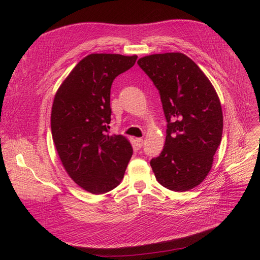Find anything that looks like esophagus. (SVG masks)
<instances>
[{
	"mask_svg": "<svg viewBox=\"0 0 260 260\" xmlns=\"http://www.w3.org/2000/svg\"><path fill=\"white\" fill-rule=\"evenodd\" d=\"M135 143H136V146H137L138 148H141V147H142V145H143V139L137 138V139L135 140Z\"/></svg>",
	"mask_w": 260,
	"mask_h": 260,
	"instance_id": "34e87169",
	"label": "esophagus"
}]
</instances>
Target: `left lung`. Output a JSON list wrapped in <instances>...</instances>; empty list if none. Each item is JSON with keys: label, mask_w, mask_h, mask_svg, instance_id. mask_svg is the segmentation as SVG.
I'll return each instance as SVG.
<instances>
[{"label": "left lung", "mask_w": 260, "mask_h": 260, "mask_svg": "<svg viewBox=\"0 0 260 260\" xmlns=\"http://www.w3.org/2000/svg\"><path fill=\"white\" fill-rule=\"evenodd\" d=\"M139 66L159 91L167 120L160 155L151 160L158 182L184 192L203 182L221 142L223 116L218 94L208 78L182 53L144 56Z\"/></svg>", "instance_id": "left-lung-1"}]
</instances>
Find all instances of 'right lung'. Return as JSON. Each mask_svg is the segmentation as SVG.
I'll list each match as a JSON object with an SVG mask.
<instances>
[{
    "mask_svg": "<svg viewBox=\"0 0 260 260\" xmlns=\"http://www.w3.org/2000/svg\"><path fill=\"white\" fill-rule=\"evenodd\" d=\"M138 56L90 54L81 59L55 94L51 129L68 176L83 190L104 194L119 185L132 156L127 138L108 135L111 88Z\"/></svg>",
    "mask_w": 260,
    "mask_h": 260,
    "instance_id": "1",
    "label": "right lung"
}]
</instances>
